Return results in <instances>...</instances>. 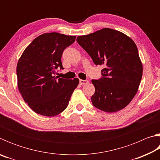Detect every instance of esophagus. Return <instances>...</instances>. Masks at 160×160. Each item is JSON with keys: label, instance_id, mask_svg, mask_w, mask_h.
<instances>
[{"label": "esophagus", "instance_id": "34e87169", "mask_svg": "<svg viewBox=\"0 0 160 160\" xmlns=\"http://www.w3.org/2000/svg\"><path fill=\"white\" fill-rule=\"evenodd\" d=\"M89 83L88 80H80V85H87Z\"/></svg>", "mask_w": 160, "mask_h": 160}]
</instances>
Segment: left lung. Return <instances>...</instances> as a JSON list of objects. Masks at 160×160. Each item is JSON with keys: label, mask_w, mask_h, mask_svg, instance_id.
I'll list each match as a JSON object with an SVG mask.
<instances>
[{"label": "left lung", "mask_w": 160, "mask_h": 160, "mask_svg": "<svg viewBox=\"0 0 160 160\" xmlns=\"http://www.w3.org/2000/svg\"><path fill=\"white\" fill-rule=\"evenodd\" d=\"M77 42L94 64L105 67L103 78L92 80L95 88L92 104L108 113L123 109L136 94L142 76V63L133 40L121 32L103 28L78 36Z\"/></svg>", "instance_id": "obj_1"}]
</instances>
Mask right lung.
Segmentation results:
<instances>
[{
	"label": "right lung",
	"instance_id": "obj_1",
	"mask_svg": "<svg viewBox=\"0 0 160 160\" xmlns=\"http://www.w3.org/2000/svg\"><path fill=\"white\" fill-rule=\"evenodd\" d=\"M75 36L58 32L44 33L32 41L17 64L18 87L28 106L38 114L54 116L66 109L79 79L56 76L58 68L63 69V50L75 42Z\"/></svg>",
	"mask_w": 160,
	"mask_h": 160
}]
</instances>
